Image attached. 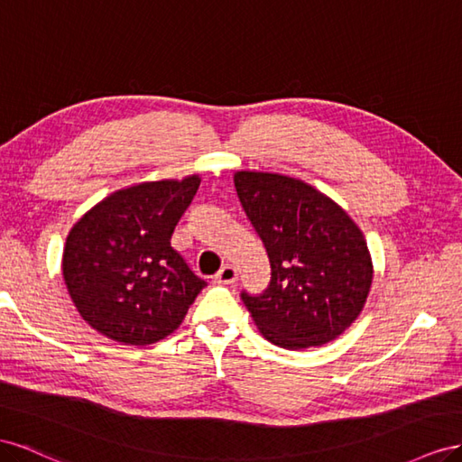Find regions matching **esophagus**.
Masks as SVG:
<instances>
[{"mask_svg":"<svg viewBox=\"0 0 462 462\" xmlns=\"http://www.w3.org/2000/svg\"><path fill=\"white\" fill-rule=\"evenodd\" d=\"M236 281H238V271L232 265H224L215 276V282L218 284H234Z\"/></svg>","mask_w":462,"mask_h":462,"instance_id":"obj_1","label":"esophagus"}]
</instances>
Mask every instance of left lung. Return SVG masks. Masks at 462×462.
Masks as SVG:
<instances>
[{
  "mask_svg": "<svg viewBox=\"0 0 462 462\" xmlns=\"http://www.w3.org/2000/svg\"><path fill=\"white\" fill-rule=\"evenodd\" d=\"M234 186L271 263L263 294L242 292L261 335L281 348L301 350L345 333L374 279L362 230L301 180L244 170L234 174Z\"/></svg>",
  "mask_w": 462,
  "mask_h": 462,
  "instance_id": "obj_1",
  "label": "left lung"
}]
</instances>
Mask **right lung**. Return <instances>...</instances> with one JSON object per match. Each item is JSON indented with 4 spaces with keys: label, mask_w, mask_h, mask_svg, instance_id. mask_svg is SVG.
Here are the masks:
<instances>
[{
    "label": "right lung",
    "mask_w": 462,
    "mask_h": 462,
    "mask_svg": "<svg viewBox=\"0 0 462 462\" xmlns=\"http://www.w3.org/2000/svg\"><path fill=\"white\" fill-rule=\"evenodd\" d=\"M199 176L144 181L85 213L63 247L61 271L81 318L124 345L174 333L207 286L170 244Z\"/></svg>",
    "instance_id": "obj_1"
}]
</instances>
